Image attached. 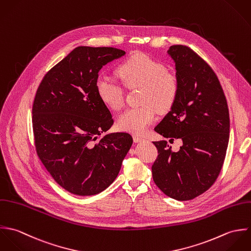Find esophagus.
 <instances>
[{"instance_id":"esophagus-1","label":"esophagus","mask_w":251,"mask_h":251,"mask_svg":"<svg viewBox=\"0 0 251 251\" xmlns=\"http://www.w3.org/2000/svg\"><path fill=\"white\" fill-rule=\"evenodd\" d=\"M133 139H134V142H135V143H141V142L144 141V138L139 137V136H137V135H135V136L133 137Z\"/></svg>"}]
</instances>
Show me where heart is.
<instances>
[{"label":"heart","instance_id":"b5f03b06","mask_svg":"<svg viewBox=\"0 0 251 251\" xmlns=\"http://www.w3.org/2000/svg\"><path fill=\"white\" fill-rule=\"evenodd\" d=\"M117 75L128 88H139L142 105L125 110L118 117V127L126 132L142 135L154 121L157 109L166 112L175 103L178 93L177 77L161 62L144 53H137L125 60ZM96 91L102 103L112 110H119L124 104L120 85L107 77L96 81Z\"/></svg>","mask_w":251,"mask_h":251}]
</instances>
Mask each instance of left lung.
<instances>
[{"label": "left lung", "instance_id": "8db88e82", "mask_svg": "<svg viewBox=\"0 0 251 251\" xmlns=\"http://www.w3.org/2000/svg\"><path fill=\"white\" fill-rule=\"evenodd\" d=\"M167 53L176 64L178 93L154 131L172 141L181 139L182 146L174 152L167 141L153 142L158 157L152 176L167 196L192 200L221 171L229 143V109L216 75L199 55L184 46H172Z\"/></svg>", "mask_w": 251, "mask_h": 251}]
</instances>
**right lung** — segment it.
I'll return each mask as SVG.
<instances>
[{
    "label": "right lung",
    "instance_id": "obj_1",
    "mask_svg": "<svg viewBox=\"0 0 251 251\" xmlns=\"http://www.w3.org/2000/svg\"><path fill=\"white\" fill-rule=\"evenodd\" d=\"M125 54L113 48L77 47L38 88L33 104L37 153L53 179L75 195H96L108 187L132 147L130 134L105 133L113 119L96 91L102 66Z\"/></svg>",
    "mask_w": 251,
    "mask_h": 251
}]
</instances>
